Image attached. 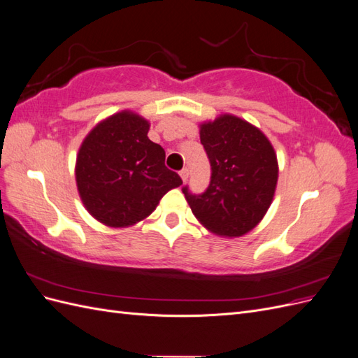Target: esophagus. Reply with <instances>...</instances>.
<instances>
[{"instance_id": "esophagus-1", "label": "esophagus", "mask_w": 358, "mask_h": 358, "mask_svg": "<svg viewBox=\"0 0 358 358\" xmlns=\"http://www.w3.org/2000/svg\"><path fill=\"white\" fill-rule=\"evenodd\" d=\"M179 175H180V178H182L183 182H187V180H188V176H189V170H188L187 167L182 169V170L179 171Z\"/></svg>"}]
</instances>
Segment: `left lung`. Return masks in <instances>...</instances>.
Returning <instances> with one entry per match:
<instances>
[{"instance_id": "left-lung-1", "label": "left lung", "mask_w": 358, "mask_h": 358, "mask_svg": "<svg viewBox=\"0 0 358 358\" xmlns=\"http://www.w3.org/2000/svg\"><path fill=\"white\" fill-rule=\"evenodd\" d=\"M200 142L210 161V183L203 194L182 192L194 216L209 231L239 237L263 220L278 182V159L257 127L233 115L200 125Z\"/></svg>"}]
</instances>
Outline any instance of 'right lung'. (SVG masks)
<instances>
[{
    "instance_id": "obj_1",
    "label": "right lung",
    "mask_w": 358,
    "mask_h": 358,
    "mask_svg": "<svg viewBox=\"0 0 358 358\" xmlns=\"http://www.w3.org/2000/svg\"><path fill=\"white\" fill-rule=\"evenodd\" d=\"M149 122L134 112L109 116L85 137L76 159L79 196L96 221L129 227L155 210L166 192L182 185L166 167V152L148 137Z\"/></svg>"
}]
</instances>
